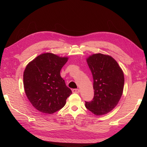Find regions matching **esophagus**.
Here are the masks:
<instances>
[{"label": "esophagus", "instance_id": "obj_1", "mask_svg": "<svg viewBox=\"0 0 147 147\" xmlns=\"http://www.w3.org/2000/svg\"><path fill=\"white\" fill-rule=\"evenodd\" d=\"M72 92L74 93H79L80 92V90H78V89H73Z\"/></svg>", "mask_w": 147, "mask_h": 147}]
</instances>
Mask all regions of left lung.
I'll return each instance as SVG.
<instances>
[{
	"label": "left lung",
	"instance_id": "obj_1",
	"mask_svg": "<svg viewBox=\"0 0 147 147\" xmlns=\"http://www.w3.org/2000/svg\"><path fill=\"white\" fill-rule=\"evenodd\" d=\"M93 78L94 96L85 107L96 115L110 112L123 94L124 77L122 69L112 56L97 53L86 59Z\"/></svg>",
	"mask_w": 147,
	"mask_h": 147
}]
</instances>
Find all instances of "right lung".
Listing matches in <instances>:
<instances>
[{
	"label": "right lung",
	"mask_w": 147,
	"mask_h": 147,
	"mask_svg": "<svg viewBox=\"0 0 147 147\" xmlns=\"http://www.w3.org/2000/svg\"><path fill=\"white\" fill-rule=\"evenodd\" d=\"M67 61V57L46 53L35 57L26 66L23 75L25 93L40 112L54 113L63 107L72 94L60 75Z\"/></svg>",
	"instance_id": "right-lung-1"
}]
</instances>
